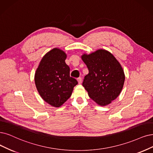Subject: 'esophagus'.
<instances>
[{
	"instance_id": "obj_1",
	"label": "esophagus",
	"mask_w": 153,
	"mask_h": 153,
	"mask_svg": "<svg viewBox=\"0 0 153 153\" xmlns=\"http://www.w3.org/2000/svg\"><path fill=\"white\" fill-rule=\"evenodd\" d=\"M77 81L79 84H81L82 82V78L81 77H79L77 78Z\"/></svg>"
}]
</instances>
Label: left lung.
Here are the masks:
<instances>
[{"instance_id": "8db88e82", "label": "left lung", "mask_w": 153, "mask_h": 153, "mask_svg": "<svg viewBox=\"0 0 153 153\" xmlns=\"http://www.w3.org/2000/svg\"><path fill=\"white\" fill-rule=\"evenodd\" d=\"M82 60L89 70L82 82L89 97L101 106L110 104L120 94L125 81L121 65L110 52L102 49L82 55Z\"/></svg>"}]
</instances>
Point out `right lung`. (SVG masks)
Returning a JSON list of instances; mask_svg holds the SVG:
<instances>
[{"label":"right lung","mask_w":153,"mask_h":153,"mask_svg":"<svg viewBox=\"0 0 153 153\" xmlns=\"http://www.w3.org/2000/svg\"><path fill=\"white\" fill-rule=\"evenodd\" d=\"M66 57L63 51L53 48L44 55L35 72V82L39 95L55 107L60 106L71 97L78 83L70 76Z\"/></svg>","instance_id":"1"}]
</instances>
